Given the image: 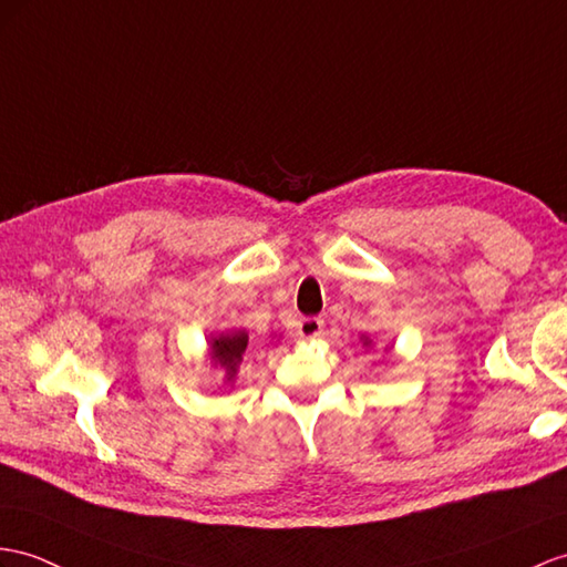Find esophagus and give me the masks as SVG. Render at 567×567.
Returning a JSON list of instances; mask_svg holds the SVG:
<instances>
[{"label":"esophagus","mask_w":567,"mask_h":567,"mask_svg":"<svg viewBox=\"0 0 567 567\" xmlns=\"http://www.w3.org/2000/svg\"><path fill=\"white\" fill-rule=\"evenodd\" d=\"M296 331L300 339H317L324 331V320H320V317H306V320L298 322Z\"/></svg>","instance_id":"34e87169"}]
</instances>
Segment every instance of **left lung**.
Masks as SVG:
<instances>
[{
    "label": "left lung",
    "instance_id": "left-lung-1",
    "mask_svg": "<svg viewBox=\"0 0 567 567\" xmlns=\"http://www.w3.org/2000/svg\"><path fill=\"white\" fill-rule=\"evenodd\" d=\"M361 341H363V347H365V349H370V347H372V341H370L368 337H361Z\"/></svg>",
    "mask_w": 567,
    "mask_h": 567
}]
</instances>
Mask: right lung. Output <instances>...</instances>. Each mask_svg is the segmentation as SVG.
Returning <instances> with one entry per match:
<instances>
[{
	"instance_id": "1",
	"label": "right lung",
	"mask_w": 567,
	"mask_h": 567,
	"mask_svg": "<svg viewBox=\"0 0 567 567\" xmlns=\"http://www.w3.org/2000/svg\"><path fill=\"white\" fill-rule=\"evenodd\" d=\"M247 331L245 329H230L220 331V334L209 337V349H206V358L209 365L224 372V382L233 384L238 375V365L243 361V353L247 349Z\"/></svg>"
}]
</instances>
